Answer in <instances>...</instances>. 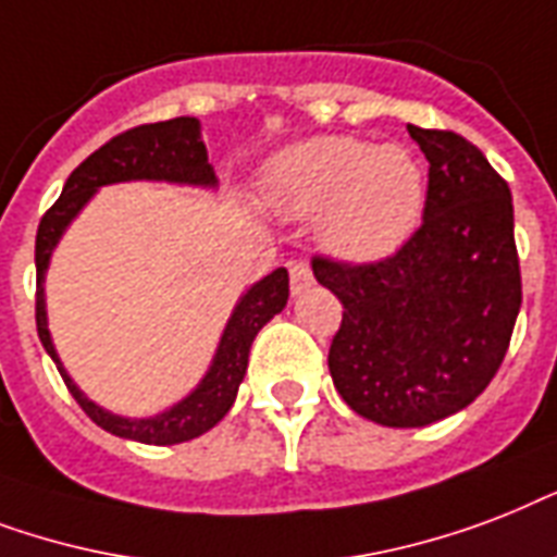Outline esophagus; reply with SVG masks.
I'll return each instance as SVG.
<instances>
[{"mask_svg": "<svg viewBox=\"0 0 557 557\" xmlns=\"http://www.w3.org/2000/svg\"><path fill=\"white\" fill-rule=\"evenodd\" d=\"M313 287V273H310L308 261H290V293L301 296Z\"/></svg>", "mask_w": 557, "mask_h": 557, "instance_id": "34e87169", "label": "esophagus"}]
</instances>
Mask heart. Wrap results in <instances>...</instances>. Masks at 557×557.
I'll use <instances>...</instances> for the list:
<instances>
[{"label":"heart","mask_w":557,"mask_h":557,"mask_svg":"<svg viewBox=\"0 0 557 557\" xmlns=\"http://www.w3.org/2000/svg\"><path fill=\"white\" fill-rule=\"evenodd\" d=\"M258 194L270 211L317 219V240L346 264L395 256L424 211V171L400 145L313 136L267 159Z\"/></svg>","instance_id":"heart-1"}]
</instances>
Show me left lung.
Masks as SVG:
<instances>
[{
    "mask_svg": "<svg viewBox=\"0 0 557 557\" xmlns=\"http://www.w3.org/2000/svg\"><path fill=\"white\" fill-rule=\"evenodd\" d=\"M407 131L430 162L421 230L377 264L313 258L317 282L343 301L334 386L383 426H426L482 395L523 299L506 180L456 133Z\"/></svg>",
    "mask_w": 557,
    "mask_h": 557,
    "instance_id": "8db88e82",
    "label": "left lung"
}]
</instances>
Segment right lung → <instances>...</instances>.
Instances as JSON below:
<instances>
[{
  "label": "right lung",
  "instance_id": "add662e5",
  "mask_svg": "<svg viewBox=\"0 0 557 557\" xmlns=\"http://www.w3.org/2000/svg\"><path fill=\"white\" fill-rule=\"evenodd\" d=\"M115 183H171L209 188V191L218 188V176H214V168L209 165V150L202 141L200 122L191 115H183V119H171V122L133 127L95 150L92 157H86L69 174L60 200L42 214L40 230H37V247H34L37 334H40L42 348L58 366L60 377L66 381L72 398L107 433L141 444L191 442L197 435L209 433L211 426L232 409L238 398V386L247 374L252 339L275 313L284 310L287 296H290V278H287V270L278 267L235 301L209 369L183 400H176L157 416L145 418L115 416L110 409H103L101 404L86 398V392L72 381V374L66 372V366L54 348L49 331V310H46V273H49L51 256H54L63 232L72 226V220L84 211V206L98 194V188Z\"/></svg>",
  "mask_w": 557,
  "mask_h": 557
}]
</instances>
